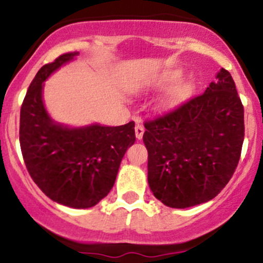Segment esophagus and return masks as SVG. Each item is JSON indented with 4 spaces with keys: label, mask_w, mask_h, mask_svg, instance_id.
<instances>
[{
    "label": "esophagus",
    "mask_w": 263,
    "mask_h": 263,
    "mask_svg": "<svg viewBox=\"0 0 263 263\" xmlns=\"http://www.w3.org/2000/svg\"><path fill=\"white\" fill-rule=\"evenodd\" d=\"M144 132H145V128L142 124L137 123L136 127H135V134H136V139L137 140H141L142 136H144Z\"/></svg>",
    "instance_id": "1"
}]
</instances>
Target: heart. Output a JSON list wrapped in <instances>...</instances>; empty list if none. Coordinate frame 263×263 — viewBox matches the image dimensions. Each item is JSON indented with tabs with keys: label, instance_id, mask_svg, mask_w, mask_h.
I'll return each mask as SVG.
<instances>
[{
	"label": "heart",
	"instance_id": "b5f03b06",
	"mask_svg": "<svg viewBox=\"0 0 263 263\" xmlns=\"http://www.w3.org/2000/svg\"><path fill=\"white\" fill-rule=\"evenodd\" d=\"M182 76V71L179 70H168L164 71L163 73L156 76L154 79L153 84L155 86H166L169 84H173V82L178 81ZM193 90V82L192 81H184L181 82V84L176 85L171 91L168 92L165 98L166 103H173L177 102V100L182 99V98H185L187 95H190Z\"/></svg>",
	"mask_w": 263,
	"mask_h": 263
}]
</instances>
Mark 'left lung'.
<instances>
[{
    "instance_id": "8db88e82",
    "label": "left lung",
    "mask_w": 263,
    "mask_h": 263,
    "mask_svg": "<svg viewBox=\"0 0 263 263\" xmlns=\"http://www.w3.org/2000/svg\"><path fill=\"white\" fill-rule=\"evenodd\" d=\"M203 94L145 122L147 182L165 206L213 200L234 174L245 140V109L229 71Z\"/></svg>"
}]
</instances>
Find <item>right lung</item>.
Segmentation results:
<instances>
[{
	"label": "right lung",
	"instance_id": "add662e5",
	"mask_svg": "<svg viewBox=\"0 0 263 263\" xmlns=\"http://www.w3.org/2000/svg\"><path fill=\"white\" fill-rule=\"evenodd\" d=\"M76 55L79 52L61 54L31 81L20 110V147L31 179L44 195L68 208L87 209L110 192L136 136L135 122L68 128L50 119L42 99L43 82Z\"/></svg>",
	"mask_w": 263,
	"mask_h": 263
}]
</instances>
